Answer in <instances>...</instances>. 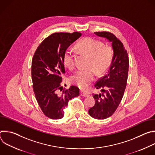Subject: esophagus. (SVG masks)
<instances>
[{"label": "esophagus", "mask_w": 155, "mask_h": 155, "mask_svg": "<svg viewBox=\"0 0 155 155\" xmlns=\"http://www.w3.org/2000/svg\"><path fill=\"white\" fill-rule=\"evenodd\" d=\"M80 95L81 96H83V97H87L88 96H89V94H88L87 93H85V92H84L83 91H80Z\"/></svg>", "instance_id": "esophagus-1"}]
</instances>
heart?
<instances>
[{
	"instance_id": "b5f03b06",
	"label": "heart",
	"mask_w": 155,
	"mask_h": 155,
	"mask_svg": "<svg viewBox=\"0 0 155 155\" xmlns=\"http://www.w3.org/2000/svg\"><path fill=\"white\" fill-rule=\"evenodd\" d=\"M78 48L91 57L90 65L99 74L107 71L113 58V51L109 47H104V43L91 37L80 40L77 44ZM64 63L66 67L72 69L75 65V51L68 48L64 55ZM96 72L93 69H80L72 76V80L83 89L86 88L94 79Z\"/></svg>"
}]
</instances>
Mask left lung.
Wrapping results in <instances>:
<instances>
[{"mask_svg":"<svg viewBox=\"0 0 155 155\" xmlns=\"http://www.w3.org/2000/svg\"><path fill=\"white\" fill-rule=\"evenodd\" d=\"M94 34L111 42L114 52L107 74L94 84L101 93L93 94L95 104L88 111L91 117L104 120L114 114L123 98L127 80L129 58L123 43L113 34L108 32Z\"/></svg>","mask_w":155,"mask_h":155,"instance_id":"8db88e82","label":"left lung"}]
</instances>
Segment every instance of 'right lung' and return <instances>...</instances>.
<instances>
[{"mask_svg": "<svg viewBox=\"0 0 155 155\" xmlns=\"http://www.w3.org/2000/svg\"><path fill=\"white\" fill-rule=\"evenodd\" d=\"M79 32L54 33L44 40L32 61V80L36 100L47 117L58 120L71 99L79 96V88L71 86L63 90L61 74L65 73L64 55L69 47L80 37Z\"/></svg>", "mask_w": 155, "mask_h": 155, "instance_id": "obj_1", "label": "right lung"}]
</instances>
